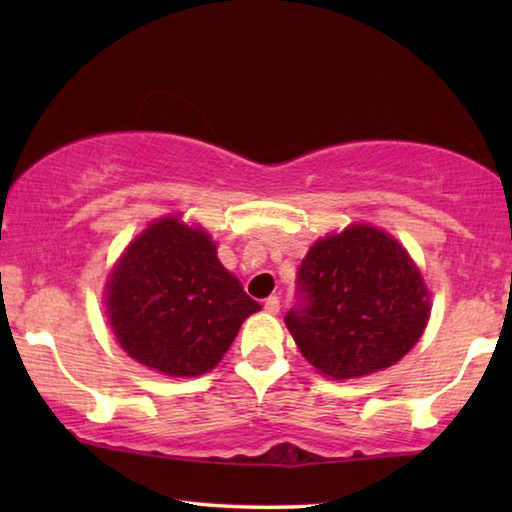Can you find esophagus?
Segmentation results:
<instances>
[{
	"instance_id": "esophagus-1",
	"label": "esophagus",
	"mask_w": 512,
	"mask_h": 512,
	"mask_svg": "<svg viewBox=\"0 0 512 512\" xmlns=\"http://www.w3.org/2000/svg\"><path fill=\"white\" fill-rule=\"evenodd\" d=\"M264 309L268 311V314H277V311H280V298H277V296L266 298V302H264Z\"/></svg>"
}]
</instances>
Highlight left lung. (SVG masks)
<instances>
[{
  "mask_svg": "<svg viewBox=\"0 0 512 512\" xmlns=\"http://www.w3.org/2000/svg\"><path fill=\"white\" fill-rule=\"evenodd\" d=\"M298 296L284 323L302 357L329 379L393 366L418 343L431 311L427 284L406 248L366 223L309 248Z\"/></svg>",
  "mask_w": 512,
  "mask_h": 512,
  "instance_id": "left-lung-1",
  "label": "left lung"
}]
</instances>
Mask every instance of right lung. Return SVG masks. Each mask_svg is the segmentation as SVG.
<instances>
[{
    "label": "right lung",
    "instance_id": "obj_1",
    "mask_svg": "<svg viewBox=\"0 0 512 512\" xmlns=\"http://www.w3.org/2000/svg\"><path fill=\"white\" fill-rule=\"evenodd\" d=\"M203 228L178 216L137 235L106 282L112 332L128 357L169 377L210 372L259 311Z\"/></svg>",
    "mask_w": 512,
    "mask_h": 512
}]
</instances>
